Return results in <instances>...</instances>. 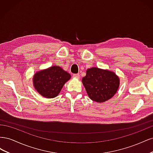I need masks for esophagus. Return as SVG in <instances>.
Segmentation results:
<instances>
[{
    "label": "esophagus",
    "mask_w": 153,
    "mask_h": 153,
    "mask_svg": "<svg viewBox=\"0 0 153 153\" xmlns=\"http://www.w3.org/2000/svg\"><path fill=\"white\" fill-rule=\"evenodd\" d=\"M73 76L74 78H80V75H79V74H74Z\"/></svg>",
    "instance_id": "34e87169"
}]
</instances>
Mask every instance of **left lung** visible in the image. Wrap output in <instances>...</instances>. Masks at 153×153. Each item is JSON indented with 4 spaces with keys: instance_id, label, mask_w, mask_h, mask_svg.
<instances>
[{
    "instance_id": "left-lung-1",
    "label": "left lung",
    "mask_w": 153,
    "mask_h": 153,
    "mask_svg": "<svg viewBox=\"0 0 153 153\" xmlns=\"http://www.w3.org/2000/svg\"><path fill=\"white\" fill-rule=\"evenodd\" d=\"M82 83L91 100L102 103L116 93L120 81L114 72L94 67L87 69Z\"/></svg>"
}]
</instances>
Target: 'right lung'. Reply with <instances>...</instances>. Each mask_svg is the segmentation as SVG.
Instances as JSON below:
<instances>
[{
  "mask_svg": "<svg viewBox=\"0 0 153 153\" xmlns=\"http://www.w3.org/2000/svg\"><path fill=\"white\" fill-rule=\"evenodd\" d=\"M70 78V74L61 67L53 66L34 74V87L45 98H53L59 94L64 85Z\"/></svg>",
  "mask_w": 153,
  "mask_h": 153,
  "instance_id": "add662e5",
  "label": "right lung"
}]
</instances>
